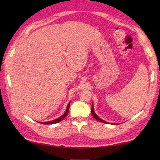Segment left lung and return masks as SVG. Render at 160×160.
Instances as JSON below:
<instances>
[{
    "label": "left lung",
    "instance_id": "left-lung-1",
    "mask_svg": "<svg viewBox=\"0 0 160 160\" xmlns=\"http://www.w3.org/2000/svg\"><path fill=\"white\" fill-rule=\"evenodd\" d=\"M91 113H92V115L93 116V117H94V118H95L96 120L99 121H101V122H102V123H107V122H106V121H103L102 119H101V118H100L99 117H98V116H97V115L96 114V113H94V107H93V103H92V109H91Z\"/></svg>",
    "mask_w": 160,
    "mask_h": 160
}]
</instances>
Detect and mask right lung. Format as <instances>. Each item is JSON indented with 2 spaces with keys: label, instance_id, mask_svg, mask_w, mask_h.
Instances as JSON below:
<instances>
[{
  "label": "right lung",
  "instance_id": "obj_1",
  "mask_svg": "<svg viewBox=\"0 0 160 160\" xmlns=\"http://www.w3.org/2000/svg\"><path fill=\"white\" fill-rule=\"evenodd\" d=\"M69 107H70V102L69 104H68V107H67V109H66V112H65V113L63 115H62L61 117H59L58 118H56L55 120L53 121H48V122H42V123L43 124H54V123H57L58 122H60L62 120H63V118H65V117L68 115V111H69Z\"/></svg>",
  "mask_w": 160,
  "mask_h": 160
}]
</instances>
